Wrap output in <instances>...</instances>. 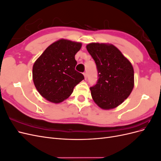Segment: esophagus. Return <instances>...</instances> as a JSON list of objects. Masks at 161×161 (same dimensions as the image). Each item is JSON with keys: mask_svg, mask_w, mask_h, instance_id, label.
Returning a JSON list of instances; mask_svg holds the SVG:
<instances>
[{"mask_svg": "<svg viewBox=\"0 0 161 161\" xmlns=\"http://www.w3.org/2000/svg\"><path fill=\"white\" fill-rule=\"evenodd\" d=\"M83 75H84V76H85V79H86V78H87V73H86V72H84V73H83Z\"/></svg>", "mask_w": 161, "mask_h": 161, "instance_id": "obj_1", "label": "esophagus"}]
</instances>
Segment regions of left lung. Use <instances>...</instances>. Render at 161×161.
Here are the masks:
<instances>
[{"instance_id":"1","label":"left lung","mask_w":161,"mask_h":161,"mask_svg":"<svg viewBox=\"0 0 161 161\" xmlns=\"http://www.w3.org/2000/svg\"><path fill=\"white\" fill-rule=\"evenodd\" d=\"M86 50L94 59L98 72L97 84L90 88L92 98L101 109H114L132 91L133 66L118 48L109 43H91Z\"/></svg>"}]
</instances>
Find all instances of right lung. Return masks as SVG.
I'll return each mask as SVG.
<instances>
[{
    "label": "right lung",
    "instance_id": "right-lung-1",
    "mask_svg": "<svg viewBox=\"0 0 161 161\" xmlns=\"http://www.w3.org/2000/svg\"><path fill=\"white\" fill-rule=\"evenodd\" d=\"M81 46V43L61 39L48 46L34 63L33 83L43 98L52 103H61L85 79L75 70V56Z\"/></svg>",
    "mask_w": 161,
    "mask_h": 161
}]
</instances>
